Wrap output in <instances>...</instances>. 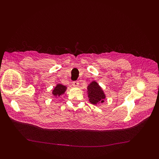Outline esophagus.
Returning a JSON list of instances; mask_svg holds the SVG:
<instances>
[{
	"instance_id": "obj_1",
	"label": "esophagus",
	"mask_w": 159,
	"mask_h": 159,
	"mask_svg": "<svg viewBox=\"0 0 159 159\" xmlns=\"http://www.w3.org/2000/svg\"><path fill=\"white\" fill-rule=\"evenodd\" d=\"M72 85H73L74 87L77 88V87H78V86H79V83L78 82V81H74V82L72 83Z\"/></svg>"
}]
</instances>
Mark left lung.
<instances>
[{"label": "left lung", "instance_id": "8db88e82", "mask_svg": "<svg viewBox=\"0 0 159 159\" xmlns=\"http://www.w3.org/2000/svg\"><path fill=\"white\" fill-rule=\"evenodd\" d=\"M87 93L89 102L94 105L103 103L106 98L102 88L95 81H91L88 85Z\"/></svg>", "mask_w": 159, "mask_h": 159}]
</instances>
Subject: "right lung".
<instances>
[{
    "label": "right lung",
    "instance_id": "add662e5",
    "mask_svg": "<svg viewBox=\"0 0 159 159\" xmlns=\"http://www.w3.org/2000/svg\"><path fill=\"white\" fill-rule=\"evenodd\" d=\"M67 89V87L61 84H57L54 88L52 90V95H54V97H60V95L64 94L66 91Z\"/></svg>",
    "mask_w": 159,
    "mask_h": 159
}]
</instances>
